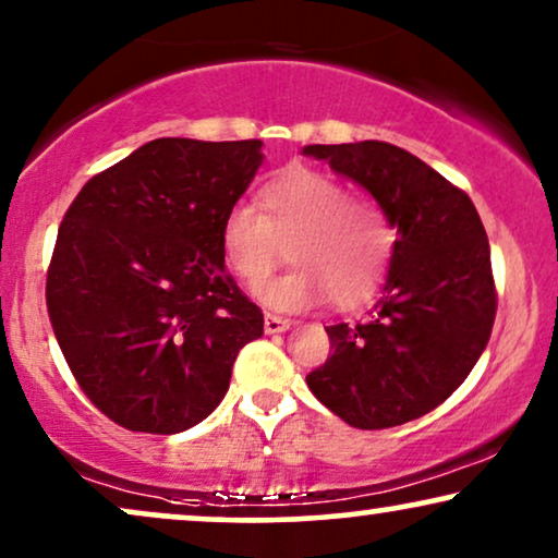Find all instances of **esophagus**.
Returning a JSON list of instances; mask_svg holds the SVG:
<instances>
[{"label":"esophagus","instance_id":"esophagus-1","mask_svg":"<svg viewBox=\"0 0 558 558\" xmlns=\"http://www.w3.org/2000/svg\"><path fill=\"white\" fill-rule=\"evenodd\" d=\"M291 319H283V316H275V314H265V331L267 335H278V331L291 329Z\"/></svg>","mask_w":558,"mask_h":558}]
</instances>
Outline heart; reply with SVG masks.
I'll use <instances>...</instances> for the list:
<instances>
[{
    "label": "heart",
    "mask_w": 558,
    "mask_h": 558,
    "mask_svg": "<svg viewBox=\"0 0 558 558\" xmlns=\"http://www.w3.org/2000/svg\"><path fill=\"white\" fill-rule=\"evenodd\" d=\"M257 208H229L218 242L229 270L250 288L291 250L295 270L259 291L267 306L303 312L329 295L335 306L355 308L384 283L397 231L371 197L350 195L331 174L291 167L259 190Z\"/></svg>",
    "instance_id": "1"
}]
</instances>
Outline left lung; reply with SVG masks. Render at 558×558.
Returning <instances> with one entry per match:
<instances>
[{
    "label": "left lung",
    "mask_w": 558,
    "mask_h": 558,
    "mask_svg": "<svg viewBox=\"0 0 558 558\" xmlns=\"http://www.w3.org/2000/svg\"><path fill=\"white\" fill-rule=\"evenodd\" d=\"M303 154L368 190L399 231L384 299L365 322L327 327L331 355L306 384L352 427L404 425L442 404L489 342L497 288L484 223L461 187L386 141Z\"/></svg>",
    "instance_id": "1"
}]
</instances>
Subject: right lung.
Returning <instances> with one entry per match:
<instances>
[{"label": "right lung", "mask_w": 558, "mask_h": 558, "mask_svg": "<svg viewBox=\"0 0 558 558\" xmlns=\"http://www.w3.org/2000/svg\"><path fill=\"white\" fill-rule=\"evenodd\" d=\"M263 141L157 138L95 174L63 214L46 306L80 389L133 433L197 425L229 391L263 312L218 242Z\"/></svg>", "instance_id": "right-lung-1"}]
</instances>
